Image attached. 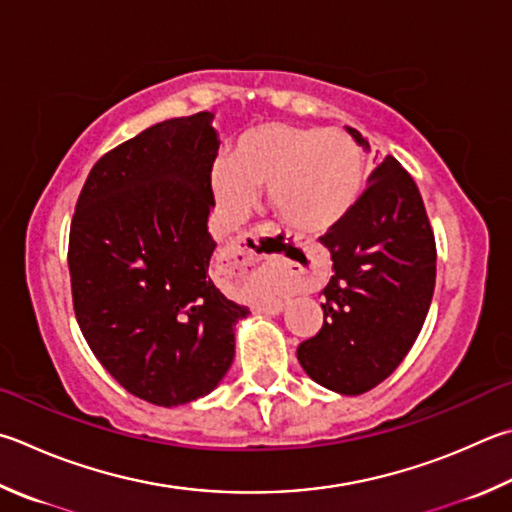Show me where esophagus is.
<instances>
[{
	"label": "esophagus",
	"instance_id": "34e87169",
	"mask_svg": "<svg viewBox=\"0 0 512 512\" xmlns=\"http://www.w3.org/2000/svg\"><path fill=\"white\" fill-rule=\"evenodd\" d=\"M232 255L241 259V266H244V271H246V273L255 271V268H257L259 264L266 262V259H268V255H266V253H262V248H259V237H250V239H248V244H244V246H235V248H232ZM277 266L286 268V262H284V259H277Z\"/></svg>",
	"mask_w": 512,
	"mask_h": 512
}]
</instances>
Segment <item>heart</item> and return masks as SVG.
I'll return each mask as SVG.
<instances>
[{"label":"heart","instance_id":"1","mask_svg":"<svg viewBox=\"0 0 512 512\" xmlns=\"http://www.w3.org/2000/svg\"><path fill=\"white\" fill-rule=\"evenodd\" d=\"M210 188L228 215L253 208L266 185L273 210L309 232L338 226L365 188V152L340 129L262 123L239 136L232 156L210 163Z\"/></svg>","mask_w":512,"mask_h":512}]
</instances>
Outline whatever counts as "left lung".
Wrapping results in <instances>:
<instances>
[{"mask_svg": "<svg viewBox=\"0 0 512 512\" xmlns=\"http://www.w3.org/2000/svg\"><path fill=\"white\" fill-rule=\"evenodd\" d=\"M347 132L369 150L358 129ZM320 241L333 277L322 291V329L297 347V360L318 385L358 396L392 376L421 333L436 280L434 232L414 179L387 156Z\"/></svg>", "mask_w": 512, "mask_h": 512, "instance_id": "left-lung-1", "label": "left lung"}]
</instances>
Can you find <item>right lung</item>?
<instances>
[{"label": "right lung", "mask_w": 512, "mask_h": 512, "mask_svg": "<svg viewBox=\"0 0 512 512\" xmlns=\"http://www.w3.org/2000/svg\"><path fill=\"white\" fill-rule=\"evenodd\" d=\"M210 111L170 118L91 167L69 232L73 311L111 376L147 403L210 394L235 358L232 327L246 306L208 273L215 239Z\"/></svg>", "instance_id": "obj_1"}]
</instances>
